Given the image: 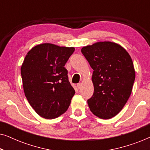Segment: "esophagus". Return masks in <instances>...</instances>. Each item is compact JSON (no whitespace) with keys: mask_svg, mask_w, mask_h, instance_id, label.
I'll return each instance as SVG.
<instances>
[{"mask_svg":"<svg viewBox=\"0 0 150 150\" xmlns=\"http://www.w3.org/2000/svg\"><path fill=\"white\" fill-rule=\"evenodd\" d=\"M81 86H82V84H81V83H79V84H78V85H77L78 89H81Z\"/></svg>","mask_w":150,"mask_h":150,"instance_id":"1","label":"esophagus"}]
</instances>
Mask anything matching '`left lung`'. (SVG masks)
Here are the masks:
<instances>
[{
  "instance_id": "1",
  "label": "left lung",
  "mask_w": 150,
  "mask_h": 150,
  "mask_svg": "<svg viewBox=\"0 0 150 150\" xmlns=\"http://www.w3.org/2000/svg\"><path fill=\"white\" fill-rule=\"evenodd\" d=\"M81 52L93 69V96L87 100L91 111L104 120L121 111L132 92L135 71L132 59L115 43L102 42L83 47Z\"/></svg>"
}]
</instances>
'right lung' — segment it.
<instances>
[{"label":"right lung","instance_id":"right-lung-1","mask_svg":"<svg viewBox=\"0 0 150 150\" xmlns=\"http://www.w3.org/2000/svg\"><path fill=\"white\" fill-rule=\"evenodd\" d=\"M75 49L42 44L26 55L21 67L24 91L30 106L45 119L58 117L66 111L75 90L64 67Z\"/></svg>","mask_w":150,"mask_h":150}]
</instances>
